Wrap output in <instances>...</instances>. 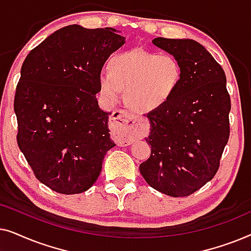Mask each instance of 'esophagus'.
Returning <instances> with one entry per match:
<instances>
[{
    "label": "esophagus",
    "instance_id": "1",
    "mask_svg": "<svg viewBox=\"0 0 251 251\" xmlns=\"http://www.w3.org/2000/svg\"><path fill=\"white\" fill-rule=\"evenodd\" d=\"M112 126L119 130L123 143L130 144L133 140L143 138L149 131V126L145 120L137 118L131 113H128L123 109H118L113 112L109 119Z\"/></svg>",
    "mask_w": 251,
    "mask_h": 251
}]
</instances>
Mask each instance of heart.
I'll list each match as a JSON object with an SVG mask.
<instances>
[{
    "instance_id": "b5f03b06",
    "label": "heart",
    "mask_w": 251,
    "mask_h": 251,
    "mask_svg": "<svg viewBox=\"0 0 251 251\" xmlns=\"http://www.w3.org/2000/svg\"><path fill=\"white\" fill-rule=\"evenodd\" d=\"M183 67L174 54L131 50L111 58L108 72L99 84L109 101H118L126 90V101L135 111L151 112L166 105L179 88Z\"/></svg>"
}]
</instances>
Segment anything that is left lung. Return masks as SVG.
I'll list each match as a JSON object with an SVG mask.
<instances>
[{
  "instance_id": "left-lung-1",
  "label": "left lung",
  "mask_w": 251,
  "mask_h": 251,
  "mask_svg": "<svg viewBox=\"0 0 251 251\" xmlns=\"http://www.w3.org/2000/svg\"><path fill=\"white\" fill-rule=\"evenodd\" d=\"M153 44L183 67L166 105L147 114L151 156L139 166L146 183L170 197H188L215 177L229 138L231 98L221 65L194 40L156 37Z\"/></svg>"
}]
</instances>
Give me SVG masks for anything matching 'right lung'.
<instances>
[{"instance_id":"add662e5","label":"right lung","mask_w":251,"mask_h":251,"mask_svg":"<svg viewBox=\"0 0 251 251\" xmlns=\"http://www.w3.org/2000/svg\"><path fill=\"white\" fill-rule=\"evenodd\" d=\"M125 44L113 28L70 25L51 34L24 61L13 108L17 143L41 183L60 194L90 188L101 171L108 115L96 99L109 54Z\"/></svg>"}]
</instances>
